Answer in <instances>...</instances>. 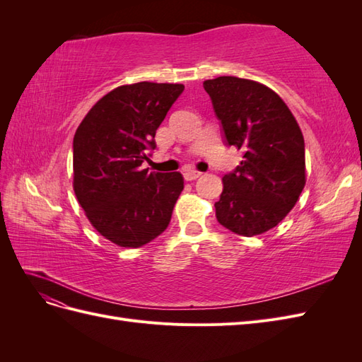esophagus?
<instances>
[{"mask_svg": "<svg viewBox=\"0 0 362 362\" xmlns=\"http://www.w3.org/2000/svg\"><path fill=\"white\" fill-rule=\"evenodd\" d=\"M201 175H202L201 172L192 170V169H190V170H185V172H184V178L187 180V181H194V180H198V178L201 177Z\"/></svg>", "mask_w": 362, "mask_h": 362, "instance_id": "34e87169", "label": "esophagus"}]
</instances>
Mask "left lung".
Masks as SVG:
<instances>
[{
	"label": "left lung",
	"instance_id": "1",
	"mask_svg": "<svg viewBox=\"0 0 362 362\" xmlns=\"http://www.w3.org/2000/svg\"><path fill=\"white\" fill-rule=\"evenodd\" d=\"M225 144L243 151L234 172L222 178L217 222L252 237L275 228L305 187V144L290 108L267 86L217 76L204 81Z\"/></svg>",
	"mask_w": 362,
	"mask_h": 362
}]
</instances>
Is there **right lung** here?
Listing matches in <instances>:
<instances>
[{"instance_id": "add662e5", "label": "right lung", "mask_w": 362, "mask_h": 362, "mask_svg": "<svg viewBox=\"0 0 362 362\" xmlns=\"http://www.w3.org/2000/svg\"><path fill=\"white\" fill-rule=\"evenodd\" d=\"M182 84L120 86L86 115L74 136V192L92 226L120 247H140L168 228L184 189L180 172L141 169Z\"/></svg>"}]
</instances>
